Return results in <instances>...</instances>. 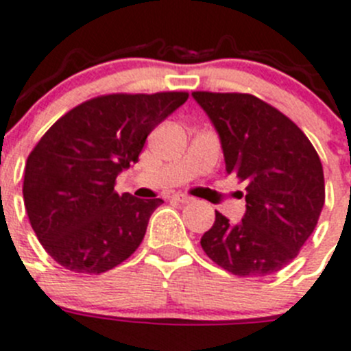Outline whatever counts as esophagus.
Segmentation results:
<instances>
[{"label": "esophagus", "instance_id": "34e87169", "mask_svg": "<svg viewBox=\"0 0 351 351\" xmlns=\"http://www.w3.org/2000/svg\"><path fill=\"white\" fill-rule=\"evenodd\" d=\"M173 198L178 202H181V204H191V202L195 200V198L188 197V195H173Z\"/></svg>", "mask_w": 351, "mask_h": 351}]
</instances>
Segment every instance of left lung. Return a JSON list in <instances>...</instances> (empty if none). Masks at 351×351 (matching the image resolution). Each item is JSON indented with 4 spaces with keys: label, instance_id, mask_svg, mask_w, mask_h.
<instances>
[{
    "label": "left lung",
    "instance_id": "obj_1",
    "mask_svg": "<svg viewBox=\"0 0 351 351\" xmlns=\"http://www.w3.org/2000/svg\"><path fill=\"white\" fill-rule=\"evenodd\" d=\"M219 134L226 172L247 182V210L231 224L215 212L200 243L239 276H266L300 254L318 223L326 184L313 144L298 125L250 94L193 92Z\"/></svg>",
    "mask_w": 351,
    "mask_h": 351
}]
</instances>
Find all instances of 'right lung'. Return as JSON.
Masks as SVG:
<instances>
[{
	"mask_svg": "<svg viewBox=\"0 0 351 351\" xmlns=\"http://www.w3.org/2000/svg\"><path fill=\"white\" fill-rule=\"evenodd\" d=\"M188 92L109 94L82 102L47 130L27 156L24 205L43 249L75 273L99 275L136 252L162 198L114 191L146 137Z\"/></svg>",
	"mask_w": 351,
	"mask_h": 351,
	"instance_id": "1",
	"label": "right lung"
}]
</instances>
